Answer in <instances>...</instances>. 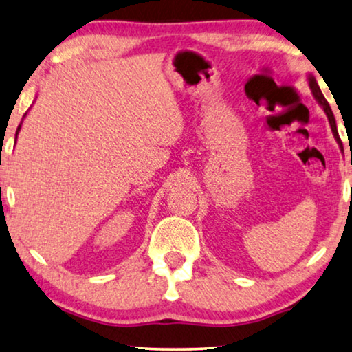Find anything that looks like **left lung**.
Returning <instances> with one entry per match:
<instances>
[{"label":"left lung","mask_w":352,"mask_h":352,"mask_svg":"<svg viewBox=\"0 0 352 352\" xmlns=\"http://www.w3.org/2000/svg\"><path fill=\"white\" fill-rule=\"evenodd\" d=\"M307 85H309V88H311V91H312V96H314V99L317 100V104L320 105L322 110H324L325 115H327V118H329V123H330L331 133H333L335 141L338 142V146H340L341 148H343V144H341V139H340V134H338V128H336L335 115H333V112H331L330 105H329V102H327V99L324 98V94H322V91H320V88H319V85H317L314 75L307 74Z\"/></svg>","instance_id":"left-lung-1"}]
</instances>
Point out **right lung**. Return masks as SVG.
I'll use <instances>...</instances> for the list:
<instances>
[{"instance_id":"right-lung-1","label":"right lung","mask_w":352,"mask_h":352,"mask_svg":"<svg viewBox=\"0 0 352 352\" xmlns=\"http://www.w3.org/2000/svg\"><path fill=\"white\" fill-rule=\"evenodd\" d=\"M27 117V113L25 115H23V118H25ZM23 118H22V122H23ZM22 122H21V124H19V126H17V131H16V141H17V134H19V131H21V126H22Z\"/></svg>"}]
</instances>
